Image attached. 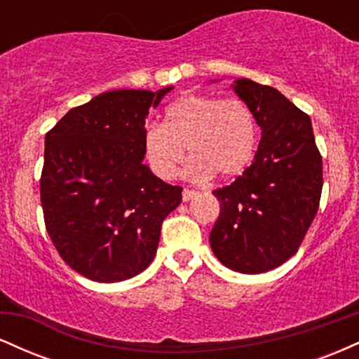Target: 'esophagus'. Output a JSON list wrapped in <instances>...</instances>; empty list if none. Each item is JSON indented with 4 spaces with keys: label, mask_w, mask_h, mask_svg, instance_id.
I'll use <instances>...</instances> for the list:
<instances>
[{
    "label": "esophagus",
    "mask_w": 359,
    "mask_h": 359,
    "mask_svg": "<svg viewBox=\"0 0 359 359\" xmlns=\"http://www.w3.org/2000/svg\"><path fill=\"white\" fill-rule=\"evenodd\" d=\"M197 196H199V192L191 191V189H184V192H182V199L185 201V203H187V201L194 199V197H197Z\"/></svg>",
    "instance_id": "1"
}]
</instances>
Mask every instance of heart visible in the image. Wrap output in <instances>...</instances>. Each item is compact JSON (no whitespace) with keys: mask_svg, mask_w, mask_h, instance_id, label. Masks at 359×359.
Instances as JSON below:
<instances>
[{"mask_svg":"<svg viewBox=\"0 0 359 359\" xmlns=\"http://www.w3.org/2000/svg\"><path fill=\"white\" fill-rule=\"evenodd\" d=\"M257 143V121L245 102L203 94L174 101L165 109L163 125H150L143 133L148 165L163 180L179 174L185 148L192 179H234L251 163Z\"/></svg>","mask_w":359,"mask_h":359,"instance_id":"heart-1","label":"heart"}]
</instances>
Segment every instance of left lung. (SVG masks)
<instances>
[{
    "label": "left lung",
    "instance_id": "left-lung-1",
    "mask_svg": "<svg viewBox=\"0 0 359 359\" xmlns=\"http://www.w3.org/2000/svg\"><path fill=\"white\" fill-rule=\"evenodd\" d=\"M233 89L262 128V140L243 175L212 192L221 211L209 241L228 269L263 273L297 253L314 221L323 158L311 118L280 90L250 79L234 81Z\"/></svg>",
    "mask_w": 359,
    "mask_h": 359
}]
</instances>
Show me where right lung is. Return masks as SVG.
<instances>
[{"label": "right lung", "instance_id": "obj_1", "mask_svg": "<svg viewBox=\"0 0 359 359\" xmlns=\"http://www.w3.org/2000/svg\"><path fill=\"white\" fill-rule=\"evenodd\" d=\"M174 89H118L69 111L45 137V228L77 273L113 283L154 259L162 222L182 201L143 163L148 109Z\"/></svg>", "mask_w": 359, "mask_h": 359}]
</instances>
